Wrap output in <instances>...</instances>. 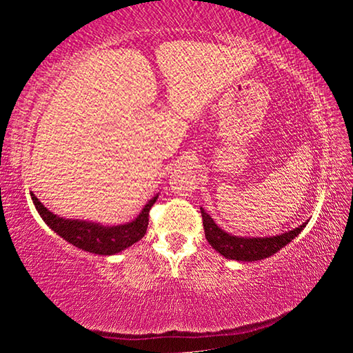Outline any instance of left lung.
<instances>
[{
  "label": "left lung",
  "mask_w": 353,
  "mask_h": 353,
  "mask_svg": "<svg viewBox=\"0 0 353 353\" xmlns=\"http://www.w3.org/2000/svg\"><path fill=\"white\" fill-rule=\"evenodd\" d=\"M202 214V224H204L205 238L210 243V246L218 250V252L225 256L229 260H238V261H256L268 259L277 252V250L286 246L291 240L301 234L303 227H296L290 232H285L282 235L277 236H256V238H246V236H235L224 232L221 227L214 224V221L208 213L204 212V208H201Z\"/></svg>",
  "instance_id": "obj_1"
}]
</instances>
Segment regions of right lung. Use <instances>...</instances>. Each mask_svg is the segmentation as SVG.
Listing matches in <instances>:
<instances>
[{
	"mask_svg": "<svg viewBox=\"0 0 353 353\" xmlns=\"http://www.w3.org/2000/svg\"><path fill=\"white\" fill-rule=\"evenodd\" d=\"M31 198L35 208L40 213L41 219L50 225V229L61 235L63 240L73 244L87 252L98 254V255H113L121 252L134 243L141 240L146 234L148 223H149V210L157 201L159 194L148 202L143 208L141 213L137 216L132 223L119 224L105 227L97 223H88V221L79 219H65L51 213L48 208L37 199V196L31 193Z\"/></svg>",
	"mask_w": 353,
	"mask_h": 353,
	"instance_id": "obj_1",
	"label": "right lung"
}]
</instances>
